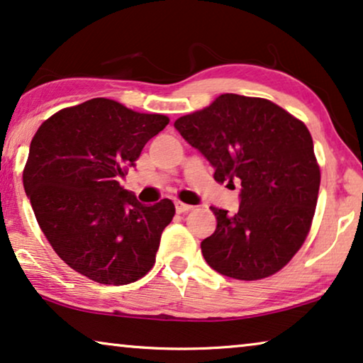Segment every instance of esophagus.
Returning a JSON list of instances; mask_svg holds the SVG:
<instances>
[{
	"instance_id": "obj_1",
	"label": "esophagus",
	"mask_w": 363,
	"mask_h": 363,
	"mask_svg": "<svg viewBox=\"0 0 363 363\" xmlns=\"http://www.w3.org/2000/svg\"><path fill=\"white\" fill-rule=\"evenodd\" d=\"M194 207L192 205H187V203H182V202H176V212L177 213H187L191 212Z\"/></svg>"
}]
</instances>
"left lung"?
I'll return each mask as SVG.
<instances>
[{
    "label": "left lung",
    "mask_w": 363,
    "mask_h": 363,
    "mask_svg": "<svg viewBox=\"0 0 363 363\" xmlns=\"http://www.w3.org/2000/svg\"><path fill=\"white\" fill-rule=\"evenodd\" d=\"M174 127L212 164L215 181L241 182L236 213L210 207L216 228L200 242L208 266L238 280L279 272L306 240L320 191L305 123L267 99L221 94Z\"/></svg>",
    "instance_id": "left-lung-1"
}]
</instances>
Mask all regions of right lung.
Instances as JSON below:
<instances>
[{
    "instance_id": "1",
    "label": "right lung",
    "mask_w": 363,
    "mask_h": 363,
    "mask_svg": "<svg viewBox=\"0 0 363 363\" xmlns=\"http://www.w3.org/2000/svg\"><path fill=\"white\" fill-rule=\"evenodd\" d=\"M167 123L96 97L53 113L32 138L27 199L55 252L89 280L127 285L153 267L174 203H140L118 179Z\"/></svg>"
}]
</instances>
